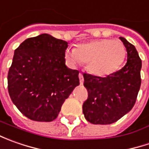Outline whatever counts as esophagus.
Here are the masks:
<instances>
[{
	"mask_svg": "<svg viewBox=\"0 0 149 149\" xmlns=\"http://www.w3.org/2000/svg\"><path fill=\"white\" fill-rule=\"evenodd\" d=\"M79 82H80V84H82L84 83V76L81 73H79Z\"/></svg>",
	"mask_w": 149,
	"mask_h": 149,
	"instance_id": "34e87169",
	"label": "esophagus"
}]
</instances>
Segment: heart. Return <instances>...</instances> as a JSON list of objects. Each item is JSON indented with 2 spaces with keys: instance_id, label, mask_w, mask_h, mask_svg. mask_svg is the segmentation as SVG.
<instances>
[{
  "instance_id": "heart-1",
  "label": "heart",
  "mask_w": 149,
  "mask_h": 149,
  "mask_svg": "<svg viewBox=\"0 0 149 149\" xmlns=\"http://www.w3.org/2000/svg\"><path fill=\"white\" fill-rule=\"evenodd\" d=\"M126 56V49L118 40L99 39L78 45L75 49L68 48L65 57L70 65L75 67L86 63L92 74L104 77L116 72Z\"/></svg>"
}]
</instances>
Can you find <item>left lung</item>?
<instances>
[{
  "label": "left lung",
  "instance_id": "1",
  "mask_svg": "<svg viewBox=\"0 0 149 149\" xmlns=\"http://www.w3.org/2000/svg\"><path fill=\"white\" fill-rule=\"evenodd\" d=\"M119 39L128 54L121 70L104 78L84 74L88 99L83 104V113L94 124H110L121 118L133 109L140 89L142 60L134 45Z\"/></svg>",
  "mask_w": 149,
  "mask_h": 149
}]
</instances>
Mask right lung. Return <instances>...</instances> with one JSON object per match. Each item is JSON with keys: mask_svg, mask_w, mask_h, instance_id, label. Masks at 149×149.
Wrapping results in <instances>:
<instances>
[{"mask_svg": "<svg viewBox=\"0 0 149 149\" xmlns=\"http://www.w3.org/2000/svg\"><path fill=\"white\" fill-rule=\"evenodd\" d=\"M68 43L41 34L15 50L8 72V91L26 117L38 122L55 119L65 100L79 84V71L65 65Z\"/></svg>", "mask_w": 149, "mask_h": 149, "instance_id": "add662e5", "label": "right lung"}]
</instances>
